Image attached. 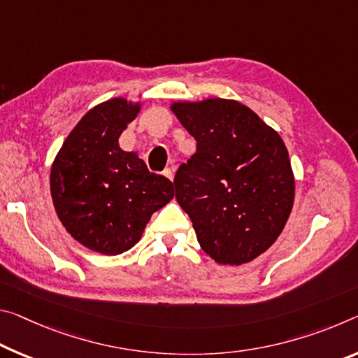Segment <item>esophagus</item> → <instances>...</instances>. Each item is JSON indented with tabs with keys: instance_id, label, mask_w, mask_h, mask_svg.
Here are the masks:
<instances>
[{
	"instance_id": "34e87169",
	"label": "esophagus",
	"mask_w": 358,
	"mask_h": 358,
	"mask_svg": "<svg viewBox=\"0 0 358 358\" xmlns=\"http://www.w3.org/2000/svg\"><path fill=\"white\" fill-rule=\"evenodd\" d=\"M164 175H166V177H167L170 181H173V167H169V169L164 170Z\"/></svg>"
}]
</instances>
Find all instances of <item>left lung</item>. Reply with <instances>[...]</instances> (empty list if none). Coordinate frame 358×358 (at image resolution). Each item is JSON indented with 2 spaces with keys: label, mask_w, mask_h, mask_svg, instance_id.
<instances>
[{
  "label": "left lung",
  "mask_w": 358,
  "mask_h": 358,
  "mask_svg": "<svg viewBox=\"0 0 358 358\" xmlns=\"http://www.w3.org/2000/svg\"><path fill=\"white\" fill-rule=\"evenodd\" d=\"M173 115L196 138L175 173V197L202 250L218 264L255 259L290 217L294 177L280 135L236 100L175 101Z\"/></svg>",
  "instance_id": "obj_1"
}]
</instances>
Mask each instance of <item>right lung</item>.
Returning a JSON list of instances; mask_svg holds the SVG:
<instances>
[{
  "label": "right lung",
  "mask_w": 358,
  "mask_h": 358,
  "mask_svg": "<svg viewBox=\"0 0 358 358\" xmlns=\"http://www.w3.org/2000/svg\"><path fill=\"white\" fill-rule=\"evenodd\" d=\"M141 105L116 97L94 106L62 145L50 167L57 217L89 250L119 255L140 241L156 210L173 199V185L151 173L119 137Z\"/></svg>",
  "instance_id": "right-lung-1"
}]
</instances>
